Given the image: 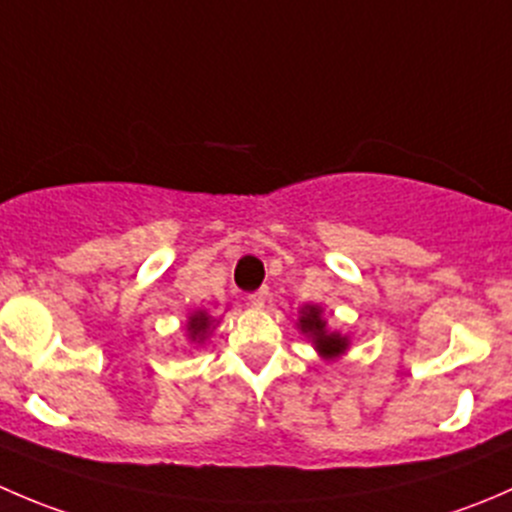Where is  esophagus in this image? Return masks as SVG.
Instances as JSON below:
<instances>
[{
	"instance_id": "1",
	"label": "esophagus",
	"mask_w": 512,
	"mask_h": 512,
	"mask_svg": "<svg viewBox=\"0 0 512 512\" xmlns=\"http://www.w3.org/2000/svg\"><path fill=\"white\" fill-rule=\"evenodd\" d=\"M267 297H270V292H267V287L257 289L255 294H250V304H252V307H265Z\"/></svg>"
}]
</instances>
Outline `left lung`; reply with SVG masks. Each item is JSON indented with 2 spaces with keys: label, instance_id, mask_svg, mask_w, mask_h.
Here are the masks:
<instances>
[{
  "label": "left lung",
  "instance_id": "obj_1",
  "mask_svg": "<svg viewBox=\"0 0 512 512\" xmlns=\"http://www.w3.org/2000/svg\"><path fill=\"white\" fill-rule=\"evenodd\" d=\"M297 329L312 342L314 352L322 356L324 361L342 359V356L349 352V347H352L349 334L329 329L327 319H324L322 304H302L297 314Z\"/></svg>",
  "mask_w": 512,
  "mask_h": 512
}]
</instances>
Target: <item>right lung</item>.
Instances as JSON below:
<instances>
[{"label":"right lung","mask_w":512,"mask_h":512,"mask_svg":"<svg viewBox=\"0 0 512 512\" xmlns=\"http://www.w3.org/2000/svg\"><path fill=\"white\" fill-rule=\"evenodd\" d=\"M218 324L220 319L213 317L208 309H195V312L188 314V322H185V337H188V342L195 344V347H203Z\"/></svg>","instance_id":"obj_1"}]
</instances>
